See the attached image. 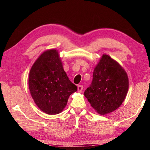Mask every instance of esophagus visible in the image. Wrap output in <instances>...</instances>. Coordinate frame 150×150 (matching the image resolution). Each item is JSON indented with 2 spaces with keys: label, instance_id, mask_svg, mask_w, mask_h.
Listing matches in <instances>:
<instances>
[{
  "label": "esophagus",
  "instance_id": "34e87169",
  "mask_svg": "<svg viewBox=\"0 0 150 150\" xmlns=\"http://www.w3.org/2000/svg\"><path fill=\"white\" fill-rule=\"evenodd\" d=\"M83 85H79L77 86V90H78V92H81V91H83Z\"/></svg>",
  "mask_w": 150,
  "mask_h": 150
}]
</instances>
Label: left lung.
Masks as SVG:
<instances>
[{"instance_id": "1", "label": "left lung", "mask_w": 150, "mask_h": 150, "mask_svg": "<svg viewBox=\"0 0 150 150\" xmlns=\"http://www.w3.org/2000/svg\"><path fill=\"white\" fill-rule=\"evenodd\" d=\"M128 77L122 66L104 54L94 69L93 81L84 92L91 105L101 115L116 110L125 99Z\"/></svg>"}]
</instances>
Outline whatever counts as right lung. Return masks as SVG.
<instances>
[{
	"label": "right lung",
	"mask_w": 150,
	"mask_h": 150,
	"mask_svg": "<svg viewBox=\"0 0 150 150\" xmlns=\"http://www.w3.org/2000/svg\"><path fill=\"white\" fill-rule=\"evenodd\" d=\"M29 89L35 103L47 115L62 112L68 98L77 91L63 68L59 54L52 49L44 52L30 69Z\"/></svg>",
	"instance_id": "right-lung-1"
}]
</instances>
